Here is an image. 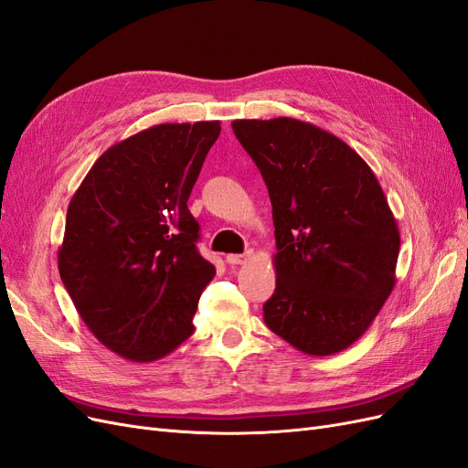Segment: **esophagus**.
<instances>
[{
	"label": "esophagus",
	"instance_id": "obj_1",
	"mask_svg": "<svg viewBox=\"0 0 468 468\" xmlns=\"http://www.w3.org/2000/svg\"><path fill=\"white\" fill-rule=\"evenodd\" d=\"M251 260V251L246 253H230V256H226V261L230 265H244L246 261Z\"/></svg>",
	"mask_w": 468,
	"mask_h": 468
}]
</instances>
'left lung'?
Masks as SVG:
<instances>
[{
	"instance_id": "left-lung-1",
	"label": "left lung",
	"mask_w": 468,
	"mask_h": 468,
	"mask_svg": "<svg viewBox=\"0 0 468 468\" xmlns=\"http://www.w3.org/2000/svg\"><path fill=\"white\" fill-rule=\"evenodd\" d=\"M269 191L275 292L267 328L306 356H334L369 330L396 282L400 232L361 155L289 117L232 122Z\"/></svg>"
}]
</instances>
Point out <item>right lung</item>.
<instances>
[{
  "label": "right lung",
  "mask_w": 468,
  "mask_h": 468,
  "mask_svg": "<svg viewBox=\"0 0 468 468\" xmlns=\"http://www.w3.org/2000/svg\"><path fill=\"white\" fill-rule=\"evenodd\" d=\"M218 134V121L150 126L99 155L69 201L60 279L90 332L124 359H162L193 334L217 269L197 250L187 201Z\"/></svg>",
  "instance_id": "obj_1"
}]
</instances>
